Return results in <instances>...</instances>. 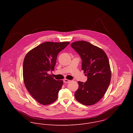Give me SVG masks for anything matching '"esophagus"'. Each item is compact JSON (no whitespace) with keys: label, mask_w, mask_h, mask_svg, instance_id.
Segmentation results:
<instances>
[{"label":"esophagus","mask_w":133,"mask_h":133,"mask_svg":"<svg viewBox=\"0 0 133 133\" xmlns=\"http://www.w3.org/2000/svg\"><path fill=\"white\" fill-rule=\"evenodd\" d=\"M63 82H65V83H69V82H70V80H68V79H64L63 80Z\"/></svg>","instance_id":"1"}]
</instances>
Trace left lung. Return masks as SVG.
<instances>
[{"instance_id":"8db88e82","label":"left lung","mask_w":133,"mask_h":133,"mask_svg":"<svg viewBox=\"0 0 133 133\" xmlns=\"http://www.w3.org/2000/svg\"><path fill=\"white\" fill-rule=\"evenodd\" d=\"M71 45L81 57V70L88 77L85 82H78L79 88L75 97L83 105H93L103 97L111 82L108 57L103 50L87 41H76Z\"/></svg>"}]
</instances>
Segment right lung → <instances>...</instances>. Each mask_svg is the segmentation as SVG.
<instances>
[{"label":"right lung","mask_w":133,"mask_h":133,"mask_svg":"<svg viewBox=\"0 0 133 133\" xmlns=\"http://www.w3.org/2000/svg\"><path fill=\"white\" fill-rule=\"evenodd\" d=\"M69 42H45L30 51L23 63L24 85L31 95L39 103L48 105L56 100L62 80H56L48 71L54 70L58 53Z\"/></svg>","instance_id":"obj_1"}]
</instances>
